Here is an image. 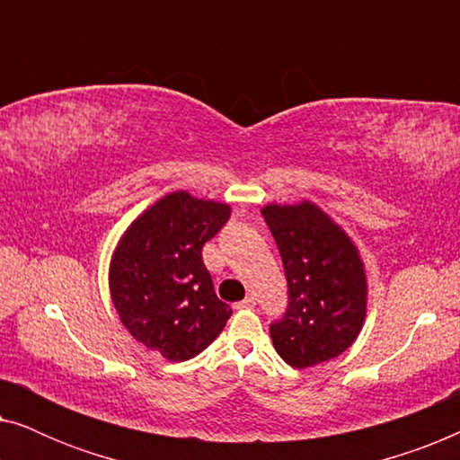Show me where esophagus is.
<instances>
[{
    "instance_id": "obj_1",
    "label": "esophagus",
    "mask_w": 460,
    "mask_h": 460,
    "mask_svg": "<svg viewBox=\"0 0 460 460\" xmlns=\"http://www.w3.org/2000/svg\"><path fill=\"white\" fill-rule=\"evenodd\" d=\"M255 305V299L253 297H244L243 301H238V304H234L236 310H247V307H253Z\"/></svg>"
}]
</instances>
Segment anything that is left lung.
Here are the masks:
<instances>
[{
	"mask_svg": "<svg viewBox=\"0 0 460 460\" xmlns=\"http://www.w3.org/2000/svg\"><path fill=\"white\" fill-rule=\"evenodd\" d=\"M261 216L280 251L288 307L270 324L274 349L293 368L341 356L367 320L368 280L360 251L312 200L270 203Z\"/></svg>",
	"mask_w": 460,
	"mask_h": 460,
	"instance_id": "1",
	"label": "left lung"
}]
</instances>
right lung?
<instances>
[{
    "instance_id": "obj_1",
    "label": "right lung",
    "mask_w": 460,
    "mask_h": 460,
    "mask_svg": "<svg viewBox=\"0 0 460 460\" xmlns=\"http://www.w3.org/2000/svg\"><path fill=\"white\" fill-rule=\"evenodd\" d=\"M228 217V203L169 192L128 226L112 251L109 288L119 320L169 362L200 354L232 316L200 255Z\"/></svg>"
}]
</instances>
